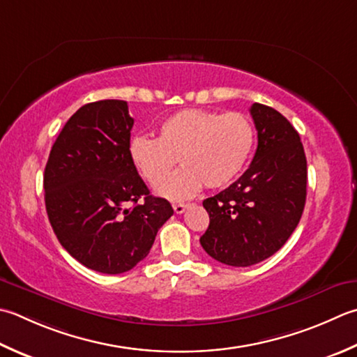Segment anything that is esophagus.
Segmentation results:
<instances>
[{
    "label": "esophagus",
    "mask_w": 357,
    "mask_h": 357,
    "mask_svg": "<svg viewBox=\"0 0 357 357\" xmlns=\"http://www.w3.org/2000/svg\"><path fill=\"white\" fill-rule=\"evenodd\" d=\"M185 208H187V204H184V202H176V204H173L174 213H184Z\"/></svg>",
    "instance_id": "34e87169"
}]
</instances>
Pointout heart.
<instances>
[{
	"label": "heart",
	"instance_id": "b5f03b06",
	"mask_svg": "<svg viewBox=\"0 0 357 357\" xmlns=\"http://www.w3.org/2000/svg\"><path fill=\"white\" fill-rule=\"evenodd\" d=\"M254 125L240 113L188 108L159 125L158 139L135 136L128 153L137 173L158 185L180 159L183 167L156 188L160 197L181 201L207 188H221L238 176L252 155Z\"/></svg>",
	"mask_w": 357,
	"mask_h": 357
}]
</instances>
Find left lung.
Segmentation results:
<instances>
[{
    "label": "left lung",
    "mask_w": 357,
    "mask_h": 357,
    "mask_svg": "<svg viewBox=\"0 0 357 357\" xmlns=\"http://www.w3.org/2000/svg\"><path fill=\"white\" fill-rule=\"evenodd\" d=\"M258 146L249 169L202 201L208 227L202 249L216 261L246 268L274 255L294 232L306 201V156L296 128L277 109L250 107Z\"/></svg>",
    "instance_id": "8db88e82"
}]
</instances>
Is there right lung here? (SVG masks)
Listing matches in <instances>:
<instances>
[{
  "label": "right lung",
  "instance_id": "1",
  "mask_svg": "<svg viewBox=\"0 0 357 357\" xmlns=\"http://www.w3.org/2000/svg\"><path fill=\"white\" fill-rule=\"evenodd\" d=\"M132 123L125 100L83 105L60 131L45 169L46 212L60 244L102 274L135 268L173 215L131 162Z\"/></svg>",
  "mask_w": 357,
  "mask_h": 357
}]
</instances>
